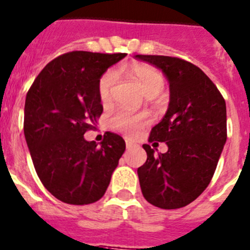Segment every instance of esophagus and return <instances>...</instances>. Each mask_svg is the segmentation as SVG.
Segmentation results:
<instances>
[{
  "label": "esophagus",
  "mask_w": 250,
  "mask_h": 250,
  "mask_svg": "<svg viewBox=\"0 0 250 250\" xmlns=\"http://www.w3.org/2000/svg\"><path fill=\"white\" fill-rule=\"evenodd\" d=\"M125 143H126V147L127 148H131V147H134L135 145H136V144L132 143V141L129 140V139H126V140H125Z\"/></svg>",
  "instance_id": "34e87169"
}]
</instances>
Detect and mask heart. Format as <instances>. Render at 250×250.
I'll return each mask as SVG.
<instances>
[{
  "mask_svg": "<svg viewBox=\"0 0 250 250\" xmlns=\"http://www.w3.org/2000/svg\"><path fill=\"white\" fill-rule=\"evenodd\" d=\"M126 72L136 80L147 98L157 97L164 89V77L159 70L150 65L140 63L130 64L126 67ZM115 83L116 73L114 70H107L100 77L99 83H98V94H99L100 102L104 105L109 104L111 100V94H113ZM146 123H147V118L145 115H134L126 111H119L110 119V126L127 136H135L140 131L141 127L146 125Z\"/></svg>",
  "mask_w": 250,
  "mask_h": 250,
  "instance_id": "b5f03b06",
  "label": "heart"
}]
</instances>
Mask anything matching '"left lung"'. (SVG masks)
<instances>
[{
    "label": "left lung",
    "mask_w": 250,
    "mask_h": 250,
    "mask_svg": "<svg viewBox=\"0 0 250 250\" xmlns=\"http://www.w3.org/2000/svg\"><path fill=\"white\" fill-rule=\"evenodd\" d=\"M162 70L170 83V104L148 141L165 143L156 153L144 144L147 160L137 168L145 200L162 209L193 202L213 177L227 140V109L222 94L200 68L176 57L141 56ZM156 144V143H155Z\"/></svg>",
    "instance_id": "1"
}]
</instances>
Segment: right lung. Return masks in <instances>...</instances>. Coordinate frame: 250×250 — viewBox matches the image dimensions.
I'll use <instances>...</instances> for the list:
<instances>
[{
	"label": "right lung",
	"mask_w": 250,
	"mask_h": 250,
	"mask_svg": "<svg viewBox=\"0 0 250 250\" xmlns=\"http://www.w3.org/2000/svg\"><path fill=\"white\" fill-rule=\"evenodd\" d=\"M125 53L74 50L43 68L24 104V137L43 186L68 205H90L104 196L125 151V141L106 131L98 145L84 134L103 113L99 79Z\"/></svg>",
	"instance_id": "right-lung-1"
}]
</instances>
